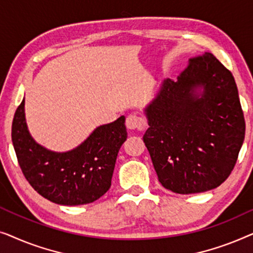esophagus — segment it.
<instances>
[{
	"label": "esophagus",
	"instance_id": "1",
	"mask_svg": "<svg viewBox=\"0 0 253 253\" xmlns=\"http://www.w3.org/2000/svg\"><path fill=\"white\" fill-rule=\"evenodd\" d=\"M126 127L130 130H141L145 126V121L136 114H130L126 121Z\"/></svg>",
	"mask_w": 253,
	"mask_h": 253
}]
</instances>
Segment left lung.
<instances>
[{"label": "left lung", "instance_id": "obj_1", "mask_svg": "<svg viewBox=\"0 0 253 253\" xmlns=\"http://www.w3.org/2000/svg\"><path fill=\"white\" fill-rule=\"evenodd\" d=\"M143 139L159 182L181 195L226 181L237 161L245 121L231 72L211 53L190 58L176 81L165 79L144 109Z\"/></svg>", "mask_w": 253, "mask_h": 253}]
</instances>
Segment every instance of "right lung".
<instances>
[{
	"label": "right lung",
	"instance_id": "1",
	"mask_svg": "<svg viewBox=\"0 0 253 253\" xmlns=\"http://www.w3.org/2000/svg\"><path fill=\"white\" fill-rule=\"evenodd\" d=\"M127 132L126 117L95 127L77 147L55 152L38 144L25 119V99L12 121L11 138L25 178L36 191L58 205L95 202L108 191L116 158Z\"/></svg>",
	"mask_w": 253,
	"mask_h": 253
}]
</instances>
